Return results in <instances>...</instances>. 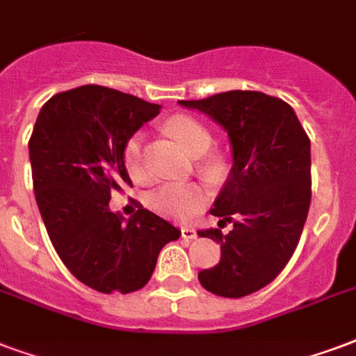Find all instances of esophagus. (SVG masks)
Masks as SVG:
<instances>
[{
    "mask_svg": "<svg viewBox=\"0 0 356 356\" xmlns=\"http://www.w3.org/2000/svg\"><path fill=\"white\" fill-rule=\"evenodd\" d=\"M181 238L195 240L197 238V231H195L193 227H181Z\"/></svg>",
    "mask_w": 356,
    "mask_h": 356,
    "instance_id": "34e87169",
    "label": "esophagus"
}]
</instances>
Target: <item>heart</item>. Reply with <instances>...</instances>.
<instances>
[{
	"mask_svg": "<svg viewBox=\"0 0 356 356\" xmlns=\"http://www.w3.org/2000/svg\"><path fill=\"white\" fill-rule=\"evenodd\" d=\"M165 129L181 148L191 156L199 157L207 154L212 144V135L204 125L189 116H175L165 124ZM124 165L135 181L146 180V170L143 161V135L135 133L124 146ZM210 175L219 170L218 161L204 165ZM210 199V191L199 181H178L165 184L148 197V204L156 212L175 219H189L199 212Z\"/></svg>",
	"mask_w": 356,
	"mask_h": 356,
	"instance_id": "obj_1",
	"label": "heart"
}]
</instances>
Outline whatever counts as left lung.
I'll list each match as a JSON object with an SVG mask.
<instances>
[{
  "label": "left lung",
  "mask_w": 356,
  "mask_h": 356,
  "mask_svg": "<svg viewBox=\"0 0 356 356\" xmlns=\"http://www.w3.org/2000/svg\"><path fill=\"white\" fill-rule=\"evenodd\" d=\"M178 105L207 114L225 129L232 168L210 210L221 229L199 236L221 244V259L200 270L207 291L240 298L263 289L289 263L312 200L309 138L285 101L232 90Z\"/></svg>",
  "instance_id": "8db88e82"
}]
</instances>
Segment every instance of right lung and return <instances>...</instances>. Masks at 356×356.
<instances>
[{
	"label": "right lung",
	"instance_id": "right-lung-1",
	"mask_svg": "<svg viewBox=\"0 0 356 356\" xmlns=\"http://www.w3.org/2000/svg\"><path fill=\"white\" fill-rule=\"evenodd\" d=\"M154 105L105 86L56 93L29 138L33 191L50 242L69 272L99 293L143 289L163 245L180 229L149 210L125 219L111 193L133 186L124 146L159 114Z\"/></svg>",
	"mask_w": 356,
	"mask_h": 356
}]
</instances>
